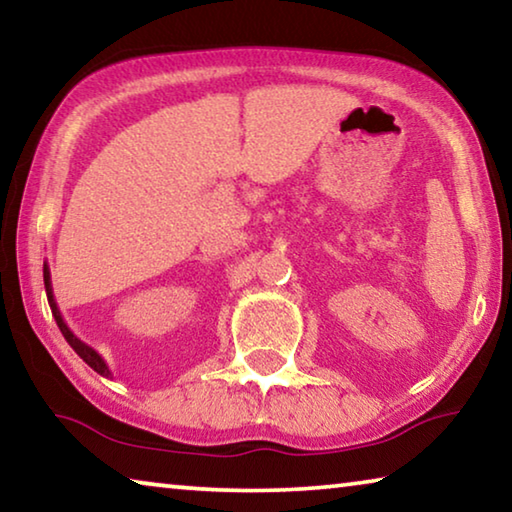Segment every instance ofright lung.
I'll use <instances>...</instances> for the list:
<instances>
[{"mask_svg": "<svg viewBox=\"0 0 512 512\" xmlns=\"http://www.w3.org/2000/svg\"><path fill=\"white\" fill-rule=\"evenodd\" d=\"M42 277H45V291H47V300H49V307H51V314H54V318H56V325H58V329L60 332H63V336H65V341L72 345V350L79 354V357L88 363V366L94 370V372H99L101 377H112V372H110V368H108V363L103 361V357L101 354L94 350V348H90L88 343H83L79 336H76L72 329L67 327V323L63 320V314H60V309H58V305H56V298H54V287H51V271H49V264L45 262V266H42Z\"/></svg>", "mask_w": 512, "mask_h": 512, "instance_id": "right-lung-1", "label": "right lung"}]
</instances>
